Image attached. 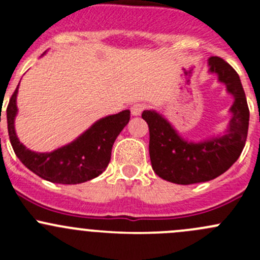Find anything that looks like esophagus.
Wrapping results in <instances>:
<instances>
[{
	"label": "esophagus",
	"instance_id": "obj_1",
	"mask_svg": "<svg viewBox=\"0 0 260 260\" xmlns=\"http://www.w3.org/2000/svg\"><path fill=\"white\" fill-rule=\"evenodd\" d=\"M145 108H146L145 104L136 103V104H133L132 107H131V113H132V115H141Z\"/></svg>",
	"mask_w": 260,
	"mask_h": 260
}]
</instances>
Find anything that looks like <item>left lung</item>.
<instances>
[{
	"instance_id": "1",
	"label": "left lung",
	"mask_w": 260,
	"mask_h": 260,
	"mask_svg": "<svg viewBox=\"0 0 260 260\" xmlns=\"http://www.w3.org/2000/svg\"><path fill=\"white\" fill-rule=\"evenodd\" d=\"M209 73L217 77L234 102L232 118L221 135L192 142L181 137L174 125L157 111H143L149 128V158L154 174L177 183L206 182L216 179L239 158L249 127V108L238 73L219 56L208 59Z\"/></svg>"
}]
</instances>
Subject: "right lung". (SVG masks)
<instances>
[{
	"instance_id": "add662e5",
	"label": "right lung",
	"mask_w": 260,
	"mask_h": 260,
	"mask_svg": "<svg viewBox=\"0 0 260 260\" xmlns=\"http://www.w3.org/2000/svg\"><path fill=\"white\" fill-rule=\"evenodd\" d=\"M17 93L18 85L7 107V128L15 153L30 171L50 182L64 185L85 182L106 171L114 141L129 122L128 109L101 118L79 137L60 148L51 152H35L20 142L15 131Z\"/></svg>"
}]
</instances>
